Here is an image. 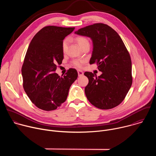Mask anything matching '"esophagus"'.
Masks as SVG:
<instances>
[{
    "mask_svg": "<svg viewBox=\"0 0 156 156\" xmlns=\"http://www.w3.org/2000/svg\"><path fill=\"white\" fill-rule=\"evenodd\" d=\"M78 76H81L83 75V72L81 70H78Z\"/></svg>",
    "mask_w": 156,
    "mask_h": 156,
    "instance_id": "1",
    "label": "esophagus"
}]
</instances>
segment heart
I'll return each mask as SVG.
<instances>
[{"instance_id":"heart-1","label":"heart","mask_w":156,"mask_h":156,"mask_svg":"<svg viewBox=\"0 0 156 156\" xmlns=\"http://www.w3.org/2000/svg\"><path fill=\"white\" fill-rule=\"evenodd\" d=\"M76 41L81 48H83V47L87 45L90 46V42H89L88 39L84 36H78L76 38ZM68 42H69V41L67 39H65L62 42V50L63 52H65L66 49H67ZM84 62V60H81V59H75L72 61V63L73 64V65H75V66L78 68L81 67Z\"/></svg>"}]
</instances>
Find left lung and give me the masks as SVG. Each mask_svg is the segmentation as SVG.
Segmentation results:
<instances>
[{
	"mask_svg": "<svg viewBox=\"0 0 156 156\" xmlns=\"http://www.w3.org/2000/svg\"><path fill=\"white\" fill-rule=\"evenodd\" d=\"M75 34L90 37L93 51L90 64L96 63L102 74L86 72L89 83L86 96L94 106L110 109L125 99L132 84L131 60L119 34L104 23H95L78 30Z\"/></svg>",
	"mask_w": 156,
	"mask_h": 156,
	"instance_id": "8db88e82",
	"label": "left lung"
}]
</instances>
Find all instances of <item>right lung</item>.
<instances>
[{
	"label": "right lung",
	"instance_id": "right-lung-1",
	"mask_svg": "<svg viewBox=\"0 0 156 156\" xmlns=\"http://www.w3.org/2000/svg\"><path fill=\"white\" fill-rule=\"evenodd\" d=\"M75 28L48 26L32 39L22 66L24 90L39 108L51 111L67 98L69 89L78 78V72L70 69L63 76L55 73L63 59L62 42Z\"/></svg>",
	"mask_w": 156,
	"mask_h": 156
}]
</instances>
